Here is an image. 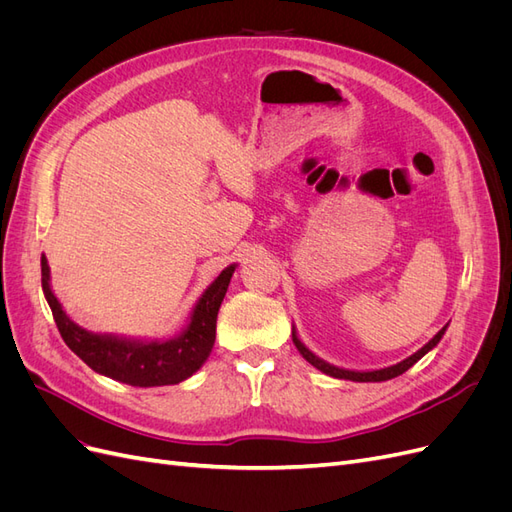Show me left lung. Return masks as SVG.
I'll return each mask as SVG.
<instances>
[{"mask_svg":"<svg viewBox=\"0 0 512 512\" xmlns=\"http://www.w3.org/2000/svg\"><path fill=\"white\" fill-rule=\"evenodd\" d=\"M446 329H448V324H446V327H442L436 335H433L421 350H416L414 354H410L408 359L399 361V363H395V365H389V367H382V369H365V371H361V369L337 367V365H331V363H327L324 359H320L318 354H314L312 350H309V348L301 342V337H299L297 329H294V324H292V342H294V346H297V350L303 354V359H305L307 363H312L316 369L322 371V374H327V376H331V378L352 380V382H384V380H391V378L401 376V374H404V371H408L416 361H421L429 350H433V348H436V346L440 344V339L444 337Z\"/></svg>","mask_w":512,"mask_h":512,"instance_id":"left-lung-1","label":"left lung"}]
</instances>
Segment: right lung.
<instances>
[{"label":"right lung","instance_id":"1","mask_svg":"<svg viewBox=\"0 0 512 512\" xmlns=\"http://www.w3.org/2000/svg\"><path fill=\"white\" fill-rule=\"evenodd\" d=\"M42 292L49 303L57 329L66 346L83 359L96 374L130 386L179 384L205 365L215 344V320L228 290L237 262L228 265L200 294L192 307L188 324L168 339L126 337L115 333H94L79 327L59 303L51 288L49 260L42 254Z\"/></svg>","mask_w":512,"mask_h":512}]
</instances>
